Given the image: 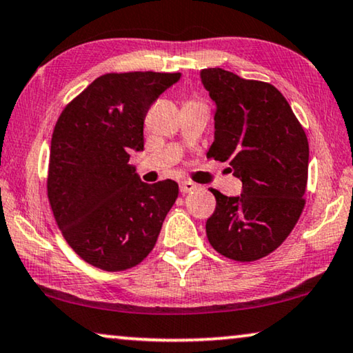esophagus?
I'll use <instances>...</instances> for the list:
<instances>
[{"label": "esophagus", "instance_id": "1", "mask_svg": "<svg viewBox=\"0 0 353 353\" xmlns=\"http://www.w3.org/2000/svg\"><path fill=\"white\" fill-rule=\"evenodd\" d=\"M179 187H181L182 193H190L196 188V183L192 182V181H182L181 185H179Z\"/></svg>", "mask_w": 353, "mask_h": 353}]
</instances>
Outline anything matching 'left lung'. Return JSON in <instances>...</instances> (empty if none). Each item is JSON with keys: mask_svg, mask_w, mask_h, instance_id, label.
Returning <instances> with one entry per match:
<instances>
[{"mask_svg": "<svg viewBox=\"0 0 353 353\" xmlns=\"http://www.w3.org/2000/svg\"><path fill=\"white\" fill-rule=\"evenodd\" d=\"M201 81L216 102V136L208 158L230 163L240 196L211 188L216 211L206 235L219 254L252 262L274 252L305 206L309 141L274 84L205 68Z\"/></svg>", "mask_w": 353, "mask_h": 353, "instance_id": "1", "label": "left lung"}]
</instances>
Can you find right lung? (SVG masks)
<instances>
[{"instance_id":"obj_1","label":"right lung","mask_w":353,"mask_h":353,"mask_svg":"<svg viewBox=\"0 0 353 353\" xmlns=\"http://www.w3.org/2000/svg\"><path fill=\"white\" fill-rule=\"evenodd\" d=\"M181 73H105L63 108L51 141L48 200L63 238L97 269L145 259L179 195L177 182L143 183L129 153L143 150V120Z\"/></svg>"}]
</instances>
